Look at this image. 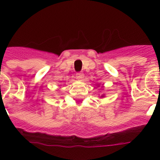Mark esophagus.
Instances as JSON below:
<instances>
[{"label": "esophagus", "instance_id": "obj_1", "mask_svg": "<svg viewBox=\"0 0 160 160\" xmlns=\"http://www.w3.org/2000/svg\"><path fill=\"white\" fill-rule=\"evenodd\" d=\"M76 78H77L78 80H80V81H82L83 78H84V73H77V74H76Z\"/></svg>", "mask_w": 160, "mask_h": 160}]
</instances>
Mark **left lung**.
Segmentation results:
<instances>
[{
    "label": "left lung",
    "mask_w": 160,
    "mask_h": 160,
    "mask_svg": "<svg viewBox=\"0 0 160 160\" xmlns=\"http://www.w3.org/2000/svg\"><path fill=\"white\" fill-rule=\"evenodd\" d=\"M102 97H103V95H102Z\"/></svg>",
    "instance_id": "1"
}]
</instances>
